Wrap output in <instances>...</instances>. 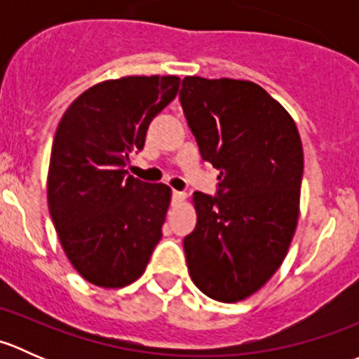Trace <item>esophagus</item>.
Segmentation results:
<instances>
[{
  "mask_svg": "<svg viewBox=\"0 0 359 359\" xmlns=\"http://www.w3.org/2000/svg\"><path fill=\"white\" fill-rule=\"evenodd\" d=\"M172 196L175 201H184L187 198V194L184 191H172Z\"/></svg>",
  "mask_w": 359,
  "mask_h": 359,
  "instance_id": "esophagus-1",
  "label": "esophagus"
}]
</instances>
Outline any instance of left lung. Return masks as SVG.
Masks as SVG:
<instances>
[{
    "instance_id": "8db88e82",
    "label": "left lung",
    "mask_w": 359,
    "mask_h": 359,
    "mask_svg": "<svg viewBox=\"0 0 359 359\" xmlns=\"http://www.w3.org/2000/svg\"><path fill=\"white\" fill-rule=\"evenodd\" d=\"M179 99L201 158L220 172L217 196L193 194L187 269L210 299L238 302L269 281L290 247L304 172L299 130L252 81L187 76Z\"/></svg>"
}]
</instances>
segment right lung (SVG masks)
<instances>
[{
	"mask_svg": "<svg viewBox=\"0 0 359 359\" xmlns=\"http://www.w3.org/2000/svg\"><path fill=\"white\" fill-rule=\"evenodd\" d=\"M179 86L177 76L109 79L83 92L57 126L48 210L72 267L97 287L133 283L161 240L172 191L126 165Z\"/></svg>",
	"mask_w": 359,
	"mask_h": 359,
	"instance_id": "1",
	"label": "right lung"
}]
</instances>
